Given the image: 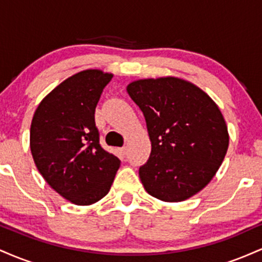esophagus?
<instances>
[{"label":"esophagus","instance_id":"34e87169","mask_svg":"<svg viewBox=\"0 0 262 262\" xmlns=\"http://www.w3.org/2000/svg\"><path fill=\"white\" fill-rule=\"evenodd\" d=\"M121 154L123 156H125V155L128 154V148H127V146H123V148H121Z\"/></svg>","mask_w":262,"mask_h":262}]
</instances>
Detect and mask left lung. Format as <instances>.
Here are the masks:
<instances>
[{
	"mask_svg": "<svg viewBox=\"0 0 262 262\" xmlns=\"http://www.w3.org/2000/svg\"><path fill=\"white\" fill-rule=\"evenodd\" d=\"M127 91L145 117L151 141L148 161L139 167L146 192L165 202H181L206 187L229 145L217 104L176 77L134 81Z\"/></svg>",
	"mask_w": 262,
	"mask_h": 262,
	"instance_id": "obj_1",
	"label": "left lung"
}]
</instances>
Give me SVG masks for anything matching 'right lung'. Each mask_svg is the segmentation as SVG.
<instances>
[{"label": "right lung", "mask_w": 262, "mask_h": 262, "mask_svg": "<svg viewBox=\"0 0 262 262\" xmlns=\"http://www.w3.org/2000/svg\"><path fill=\"white\" fill-rule=\"evenodd\" d=\"M112 74L85 70L40 102L31 125V150L39 172L65 200L92 204L110 192L121 160L102 148L95 111Z\"/></svg>", "instance_id": "add662e5"}]
</instances>
